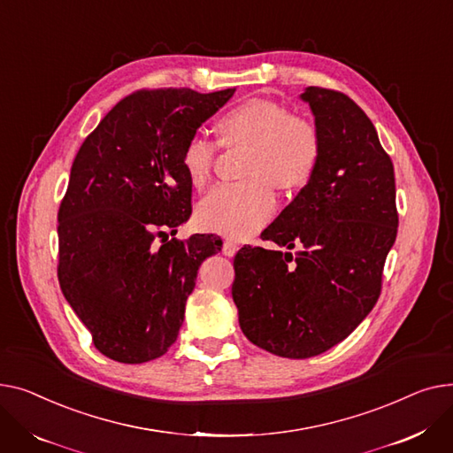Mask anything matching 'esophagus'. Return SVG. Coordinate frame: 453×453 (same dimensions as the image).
<instances>
[{
    "label": "esophagus",
    "mask_w": 453,
    "mask_h": 453,
    "mask_svg": "<svg viewBox=\"0 0 453 453\" xmlns=\"http://www.w3.org/2000/svg\"><path fill=\"white\" fill-rule=\"evenodd\" d=\"M237 250H239V247H237V243L232 242V239H226V242L223 243V254H225V256L232 257Z\"/></svg>",
    "instance_id": "1"
}]
</instances>
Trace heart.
Wrapping results in <instances>:
<instances>
[{"label": "heart", "instance_id": "b5f03b06", "mask_svg": "<svg viewBox=\"0 0 453 453\" xmlns=\"http://www.w3.org/2000/svg\"><path fill=\"white\" fill-rule=\"evenodd\" d=\"M216 129L226 148L247 144L243 175L249 179L214 186L199 203L197 218L206 230L249 237L267 225L276 210L271 181L281 190H298L311 180L322 153L320 131L309 119L267 98H250L225 111ZM216 155L218 142L203 135L184 142L180 165L196 188L210 179Z\"/></svg>", "mask_w": 453, "mask_h": 453}]
</instances>
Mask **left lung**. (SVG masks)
I'll return each mask as SVG.
<instances>
[{
	"label": "left lung",
	"mask_w": 453,
	"mask_h": 453,
	"mask_svg": "<svg viewBox=\"0 0 453 453\" xmlns=\"http://www.w3.org/2000/svg\"><path fill=\"white\" fill-rule=\"evenodd\" d=\"M320 131L311 180L234 257L232 298L243 334L283 358L322 355L348 338L382 290L398 211L395 172L377 129L355 100L311 86L302 93Z\"/></svg>",
	"instance_id": "obj_1"
}]
</instances>
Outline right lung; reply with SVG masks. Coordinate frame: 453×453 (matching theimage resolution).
Listing matches in <instances>:
<instances>
[{"mask_svg": "<svg viewBox=\"0 0 453 453\" xmlns=\"http://www.w3.org/2000/svg\"><path fill=\"white\" fill-rule=\"evenodd\" d=\"M235 88L141 89L80 146L58 210V280L95 348L122 364L163 357L177 340L199 265L221 237L168 239L192 214L184 142Z\"/></svg>", "mask_w": 453, "mask_h": 453, "instance_id": "obj_1", "label": "right lung"}]
</instances>
